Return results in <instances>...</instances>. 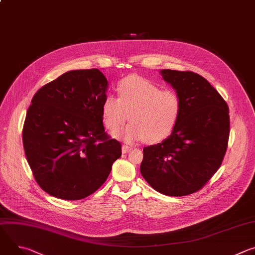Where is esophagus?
Instances as JSON below:
<instances>
[{
  "label": "esophagus",
  "mask_w": 255,
  "mask_h": 255,
  "mask_svg": "<svg viewBox=\"0 0 255 255\" xmlns=\"http://www.w3.org/2000/svg\"><path fill=\"white\" fill-rule=\"evenodd\" d=\"M131 149L132 148L130 146H128V145H125V144L122 145V152L123 153H128L129 151H131Z\"/></svg>",
  "instance_id": "1"
}]
</instances>
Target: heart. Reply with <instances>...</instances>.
Instances as JSON below:
<instances>
[{
  "label": "heart",
  "instance_id": "obj_1",
  "mask_svg": "<svg viewBox=\"0 0 255 255\" xmlns=\"http://www.w3.org/2000/svg\"><path fill=\"white\" fill-rule=\"evenodd\" d=\"M119 98L107 95L102 106L105 127L115 132L128 120L131 123L116 137L132 142L144 139L158 143L167 139L180 119L183 103L172 90H161L152 82L138 76L123 79L117 87Z\"/></svg>",
  "mask_w": 255,
  "mask_h": 255
}]
</instances>
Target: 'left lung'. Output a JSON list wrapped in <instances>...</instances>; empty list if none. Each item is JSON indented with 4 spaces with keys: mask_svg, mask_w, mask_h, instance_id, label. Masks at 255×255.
Segmentation results:
<instances>
[{
    "mask_svg": "<svg viewBox=\"0 0 255 255\" xmlns=\"http://www.w3.org/2000/svg\"><path fill=\"white\" fill-rule=\"evenodd\" d=\"M183 103L173 133L143 148L140 171L155 191L170 197L200 191L219 169L230 133L229 108L222 96L193 71L162 69Z\"/></svg>",
    "mask_w": 255,
    "mask_h": 255,
    "instance_id": "1",
    "label": "left lung"
}]
</instances>
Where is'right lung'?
<instances>
[{
  "instance_id": "add662e5",
  "label": "right lung",
  "mask_w": 255,
  "mask_h": 255,
  "mask_svg": "<svg viewBox=\"0 0 255 255\" xmlns=\"http://www.w3.org/2000/svg\"><path fill=\"white\" fill-rule=\"evenodd\" d=\"M108 81L97 68L70 70L36 93L23 126V146L35 180L47 194L82 200L95 193L121 154L105 132Z\"/></svg>"
}]
</instances>
